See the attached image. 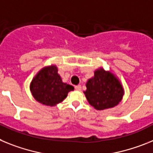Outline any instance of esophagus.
Returning <instances> with one entry per match:
<instances>
[{"mask_svg":"<svg viewBox=\"0 0 153 153\" xmlns=\"http://www.w3.org/2000/svg\"><path fill=\"white\" fill-rule=\"evenodd\" d=\"M75 88L77 90V91H81V90H82V86H81L80 85H78L75 86Z\"/></svg>","mask_w":153,"mask_h":153,"instance_id":"obj_1","label":"esophagus"}]
</instances>
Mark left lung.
I'll use <instances>...</instances> for the list:
<instances>
[{
	"label": "left lung",
	"instance_id": "obj_1",
	"mask_svg": "<svg viewBox=\"0 0 153 153\" xmlns=\"http://www.w3.org/2000/svg\"><path fill=\"white\" fill-rule=\"evenodd\" d=\"M85 91L89 104L98 110L112 108L122 100L123 89L120 82L112 74L103 69L95 71V75L88 81Z\"/></svg>",
	"mask_w": 153,
	"mask_h": 153
}]
</instances>
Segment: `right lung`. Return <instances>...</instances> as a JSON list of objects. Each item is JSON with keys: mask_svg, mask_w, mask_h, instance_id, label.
<instances>
[{"mask_svg": "<svg viewBox=\"0 0 153 153\" xmlns=\"http://www.w3.org/2000/svg\"><path fill=\"white\" fill-rule=\"evenodd\" d=\"M73 90L72 85L62 82L55 66L41 70L30 84V91L34 99L42 104L50 106L62 102L68 91Z\"/></svg>", "mask_w": 153, "mask_h": 153, "instance_id": "add662e5", "label": "right lung"}]
</instances>
